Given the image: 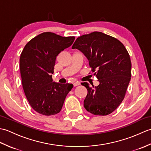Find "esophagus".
<instances>
[{
  "label": "esophagus",
  "mask_w": 151,
  "mask_h": 151,
  "mask_svg": "<svg viewBox=\"0 0 151 151\" xmlns=\"http://www.w3.org/2000/svg\"><path fill=\"white\" fill-rule=\"evenodd\" d=\"M80 84H81V83H80L79 82H76L74 83V84H73V86H74V87H76V86H79Z\"/></svg>",
  "instance_id": "34e87169"
}]
</instances>
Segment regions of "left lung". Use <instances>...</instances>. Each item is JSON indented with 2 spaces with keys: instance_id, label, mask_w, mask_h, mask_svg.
<instances>
[{
  "instance_id": "8db88e82",
  "label": "left lung",
  "mask_w": 151,
  "mask_h": 151,
  "mask_svg": "<svg viewBox=\"0 0 151 151\" xmlns=\"http://www.w3.org/2000/svg\"><path fill=\"white\" fill-rule=\"evenodd\" d=\"M72 49L81 50L89 61V67L99 85L89 86L84 101L86 110L96 115H107L120 105L131 78V61L124 45L116 38L93 32L76 40Z\"/></svg>"
}]
</instances>
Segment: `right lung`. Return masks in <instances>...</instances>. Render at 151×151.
<instances>
[{
	"label": "right lung",
	"mask_w": 151,
	"mask_h": 151,
	"mask_svg": "<svg viewBox=\"0 0 151 151\" xmlns=\"http://www.w3.org/2000/svg\"><path fill=\"white\" fill-rule=\"evenodd\" d=\"M75 39L47 32L28 41L22 50L19 61L22 88L31 107L37 113H59L73 88L71 84L53 82L52 74L57 56L71 45Z\"/></svg>",
	"instance_id": "1"
}]
</instances>
